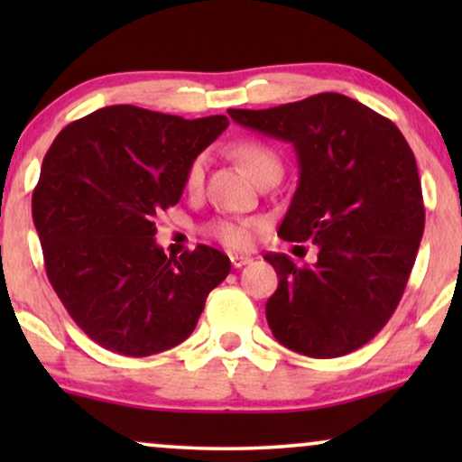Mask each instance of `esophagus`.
<instances>
[{
    "instance_id": "1",
    "label": "esophagus",
    "mask_w": 462,
    "mask_h": 462,
    "mask_svg": "<svg viewBox=\"0 0 462 462\" xmlns=\"http://www.w3.org/2000/svg\"><path fill=\"white\" fill-rule=\"evenodd\" d=\"M252 263V258L250 256H244V254H233L231 256V264L236 269H239V267H244V264H250Z\"/></svg>"
}]
</instances>
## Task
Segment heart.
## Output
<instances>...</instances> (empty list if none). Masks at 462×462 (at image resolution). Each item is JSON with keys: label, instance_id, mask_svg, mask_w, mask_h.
Here are the masks:
<instances>
[{"label": "heart", "instance_id": "1", "mask_svg": "<svg viewBox=\"0 0 462 462\" xmlns=\"http://www.w3.org/2000/svg\"><path fill=\"white\" fill-rule=\"evenodd\" d=\"M231 153L256 182L269 172H282V162L275 151L258 141H239L231 147ZM204 174L206 155L193 157L185 170V189L189 193L199 191L201 185H204ZM208 231H210L212 237H217L218 242L229 245V248H245L252 242V223H248V220H214L208 226Z\"/></svg>", "mask_w": 462, "mask_h": 462}]
</instances>
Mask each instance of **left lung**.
Returning <instances> with one entry per match:
<instances>
[{
  "label": "left lung",
  "mask_w": 462,
  "mask_h": 462,
  "mask_svg": "<svg viewBox=\"0 0 462 462\" xmlns=\"http://www.w3.org/2000/svg\"><path fill=\"white\" fill-rule=\"evenodd\" d=\"M229 116L294 144L299 187L277 236L318 245L302 267L264 254L280 277L264 309L271 332L318 359L359 349L400 305L425 229L412 149L391 119L337 92Z\"/></svg>",
  "instance_id": "obj_1"
}]
</instances>
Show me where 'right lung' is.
<instances>
[{
    "label": "right lung",
    "mask_w": 462,
    "mask_h": 462,
    "mask_svg": "<svg viewBox=\"0 0 462 462\" xmlns=\"http://www.w3.org/2000/svg\"><path fill=\"white\" fill-rule=\"evenodd\" d=\"M229 125L113 105L54 138L33 189L46 275L75 324L105 349L147 357L195 330L229 256L199 244L179 258L155 244V217L179 204L185 170Z\"/></svg>",
    "instance_id": "add662e5"
}]
</instances>
